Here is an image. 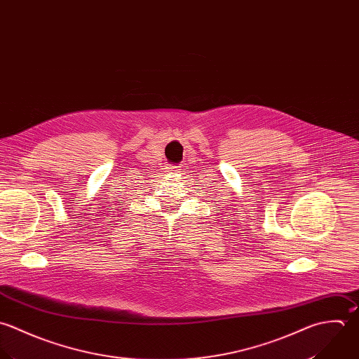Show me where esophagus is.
I'll return each instance as SVG.
<instances>
[{"label":"esophagus","instance_id":"esophagus-1","mask_svg":"<svg viewBox=\"0 0 359 359\" xmlns=\"http://www.w3.org/2000/svg\"><path fill=\"white\" fill-rule=\"evenodd\" d=\"M180 170H181V165H168L167 167L168 172H180Z\"/></svg>","mask_w":359,"mask_h":359}]
</instances>
